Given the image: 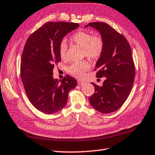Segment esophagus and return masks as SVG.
I'll use <instances>...</instances> for the list:
<instances>
[{"label":"esophagus","mask_w":155,"mask_h":155,"mask_svg":"<svg viewBox=\"0 0 155 155\" xmlns=\"http://www.w3.org/2000/svg\"><path fill=\"white\" fill-rule=\"evenodd\" d=\"M85 84V82H84V81H78V85H80V86H82V85H84Z\"/></svg>","instance_id":"34e87169"}]
</instances>
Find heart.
I'll use <instances>...</instances> for the list:
<instances>
[{
    "mask_svg": "<svg viewBox=\"0 0 155 155\" xmlns=\"http://www.w3.org/2000/svg\"><path fill=\"white\" fill-rule=\"evenodd\" d=\"M69 40L72 43L83 48L84 54L92 60L100 58L104 50V42L102 38L99 36H93L90 33L86 31H77L71 35ZM67 49L66 42H61L59 47V54L63 60L67 59ZM90 68V65L88 61L75 62L69 67L68 72L74 77L82 78Z\"/></svg>",
    "mask_w": 155,
    "mask_h": 155,
    "instance_id": "heart-1",
    "label": "heart"
}]
</instances>
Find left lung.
I'll use <instances>...</instances> for the list:
<instances>
[{
	"instance_id": "obj_1",
	"label": "left lung",
	"mask_w": 155,
	"mask_h": 155,
	"mask_svg": "<svg viewBox=\"0 0 155 155\" xmlns=\"http://www.w3.org/2000/svg\"><path fill=\"white\" fill-rule=\"evenodd\" d=\"M88 26L98 31L104 41V50L95 70L99 69L97 77H106L101 86L92 82L95 92L89 101L99 112L112 113L124 104L132 88L135 65L132 50L126 38L107 23L93 22L85 27Z\"/></svg>"
}]
</instances>
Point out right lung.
Returning <instances> with one entry per match:
<instances>
[{"instance_id": "obj_1", "label": "right lung", "mask_w": 155, "mask_h": 155, "mask_svg": "<svg viewBox=\"0 0 155 155\" xmlns=\"http://www.w3.org/2000/svg\"><path fill=\"white\" fill-rule=\"evenodd\" d=\"M79 24L47 22L27 39L20 65L25 93L35 108L45 114L58 112L66 105L68 93L77 82L67 75L61 81L53 78L55 63L61 61L59 47L67 33Z\"/></svg>"}]
</instances>
